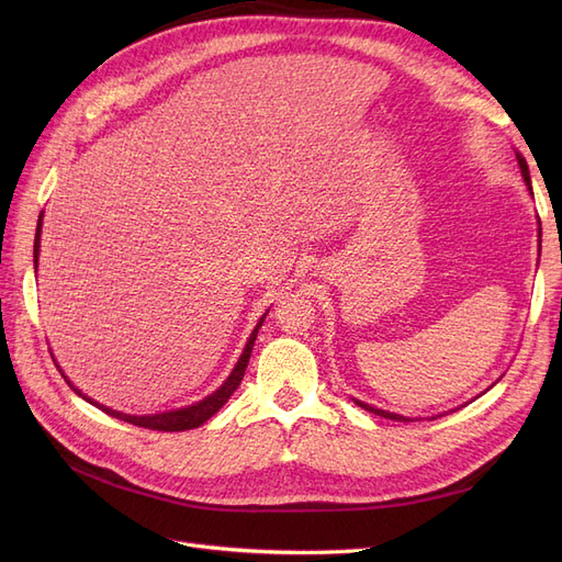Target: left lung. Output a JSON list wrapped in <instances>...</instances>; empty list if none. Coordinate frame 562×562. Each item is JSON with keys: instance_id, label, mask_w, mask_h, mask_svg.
Returning a JSON list of instances; mask_svg holds the SVG:
<instances>
[{"instance_id": "left-lung-1", "label": "left lung", "mask_w": 562, "mask_h": 562, "mask_svg": "<svg viewBox=\"0 0 562 562\" xmlns=\"http://www.w3.org/2000/svg\"><path fill=\"white\" fill-rule=\"evenodd\" d=\"M516 159H518V166H520V173H522V178H525V182L530 184V171H527V161L520 157V155H516ZM359 403L363 411H368V413H372V415H380V417H386V419H396V422H413L411 417H403V415H394V413H386V411H380V407H372V405H366V403H361V401H356Z\"/></svg>"}]
</instances>
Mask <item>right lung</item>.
<instances>
[{
  "instance_id": "1",
  "label": "right lung",
  "mask_w": 562,
  "mask_h": 562,
  "mask_svg": "<svg viewBox=\"0 0 562 562\" xmlns=\"http://www.w3.org/2000/svg\"><path fill=\"white\" fill-rule=\"evenodd\" d=\"M40 232H42V215H40V223H37V234H35V267H37V255H40ZM265 316H267V314H265ZM265 316L260 318V323H258V326H255L252 335L248 337V345H246V349H244V353H241V359H239V363H236V368L232 370V375L227 378V382H225L223 386H220L217 391H213V394H211L209 398H203V401H199V403H194V405H190V407H182V411H171V413H161V415H145V417L124 415V413L110 411V407H105V405H98L95 401L83 396L81 391L75 389L70 382H67V384H70V386L75 389V394H79L83 401H89V403L98 405L100 411L112 415V417H116V419H124V422L133 424V427H143V429H151V431H187V429H196V427H201L203 422L211 419V417L220 411V407H223V405L229 401V396L234 394L236 386L241 384L244 372H246V368H248L250 351H252V345H255V337H258V330H260V326H262Z\"/></svg>"
}]
</instances>
